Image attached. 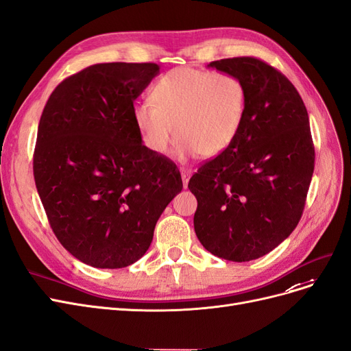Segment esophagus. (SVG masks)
<instances>
[{"label": "esophagus", "mask_w": 351, "mask_h": 351, "mask_svg": "<svg viewBox=\"0 0 351 351\" xmlns=\"http://www.w3.org/2000/svg\"><path fill=\"white\" fill-rule=\"evenodd\" d=\"M181 178H183V187L187 189V184H189V180H190V176H191V170H189V168H181Z\"/></svg>", "instance_id": "obj_1"}]
</instances>
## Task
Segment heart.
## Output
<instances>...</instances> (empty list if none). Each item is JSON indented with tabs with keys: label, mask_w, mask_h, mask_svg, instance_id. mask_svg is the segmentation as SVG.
<instances>
[{
	"label": "heart",
	"mask_w": 351,
	"mask_h": 351,
	"mask_svg": "<svg viewBox=\"0 0 351 351\" xmlns=\"http://www.w3.org/2000/svg\"><path fill=\"white\" fill-rule=\"evenodd\" d=\"M151 101L134 107V119L147 147L164 154L176 132L180 155L215 156L238 134L245 110L244 86L225 72L177 68L154 86ZM176 129H173V126Z\"/></svg>",
	"instance_id": "1"
}]
</instances>
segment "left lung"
<instances>
[{
	"instance_id": "left-lung-1",
	"label": "left lung",
	"mask_w": 351,
	"mask_h": 351,
	"mask_svg": "<svg viewBox=\"0 0 351 351\" xmlns=\"http://www.w3.org/2000/svg\"><path fill=\"white\" fill-rule=\"evenodd\" d=\"M244 86L238 134L189 181L197 199L195 231L213 256L250 261L292 234L311 184L315 151L306 107L282 72L256 58L210 62Z\"/></svg>"
}]
</instances>
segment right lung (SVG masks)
<instances>
[{"mask_svg": "<svg viewBox=\"0 0 351 351\" xmlns=\"http://www.w3.org/2000/svg\"><path fill=\"white\" fill-rule=\"evenodd\" d=\"M156 64H97L47 100L33 156L36 189L59 243L97 269H122L149 248L156 221L183 181L143 145L134 101Z\"/></svg>", "mask_w": 351, "mask_h": 351, "instance_id": "right-lung-1", "label": "right lung"}]
</instances>
